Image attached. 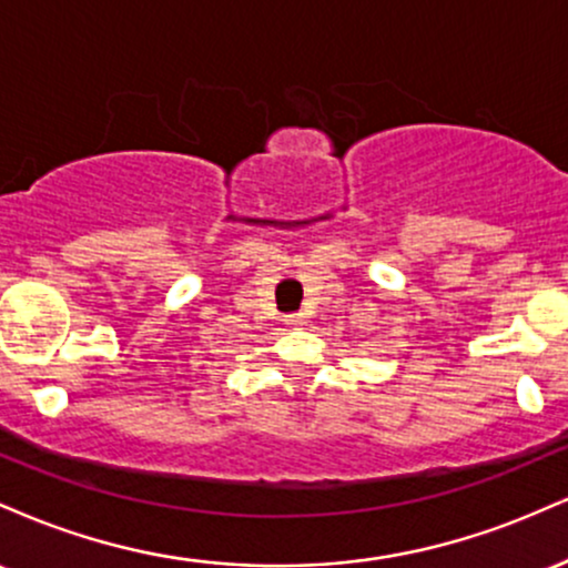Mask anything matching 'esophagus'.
Returning a JSON list of instances; mask_svg holds the SVG:
<instances>
[{
	"mask_svg": "<svg viewBox=\"0 0 568 568\" xmlns=\"http://www.w3.org/2000/svg\"><path fill=\"white\" fill-rule=\"evenodd\" d=\"M285 323H288L291 328H302L306 323V315H302V312H291V315H285Z\"/></svg>",
	"mask_w": 568,
	"mask_h": 568,
	"instance_id": "esophagus-1",
	"label": "esophagus"
}]
</instances>
